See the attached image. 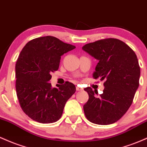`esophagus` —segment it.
I'll return each mask as SVG.
<instances>
[{
  "label": "esophagus",
  "instance_id": "obj_1",
  "mask_svg": "<svg viewBox=\"0 0 147 147\" xmlns=\"http://www.w3.org/2000/svg\"><path fill=\"white\" fill-rule=\"evenodd\" d=\"M76 90H77V91H82V90H83V89L81 88L80 87H79L78 85H77V86H76Z\"/></svg>",
  "mask_w": 147,
  "mask_h": 147
}]
</instances>
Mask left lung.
I'll use <instances>...</instances> for the list:
<instances>
[{
	"label": "left lung",
	"instance_id": "left-lung-1",
	"mask_svg": "<svg viewBox=\"0 0 147 147\" xmlns=\"http://www.w3.org/2000/svg\"><path fill=\"white\" fill-rule=\"evenodd\" d=\"M82 50L98 60L94 78L105 80L99 96L91 87L85 91L89 99L83 105L87 119L99 125H108L120 119L133 103L139 87L140 68L135 52L122 41L114 38L85 44Z\"/></svg>",
	"mask_w": 147,
	"mask_h": 147
}]
</instances>
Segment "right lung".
Listing matches in <instances>:
<instances>
[{
  "label": "right lung",
  "instance_id": "right-lung-1",
  "mask_svg": "<svg viewBox=\"0 0 147 147\" xmlns=\"http://www.w3.org/2000/svg\"><path fill=\"white\" fill-rule=\"evenodd\" d=\"M75 46L53 36L35 38L26 44L15 66L16 91L21 109L30 118L42 123L55 122L68 99L75 93L73 83L59 88L49 82L59 68L61 56Z\"/></svg>",
  "mask_w": 147,
  "mask_h": 147
}]
</instances>
